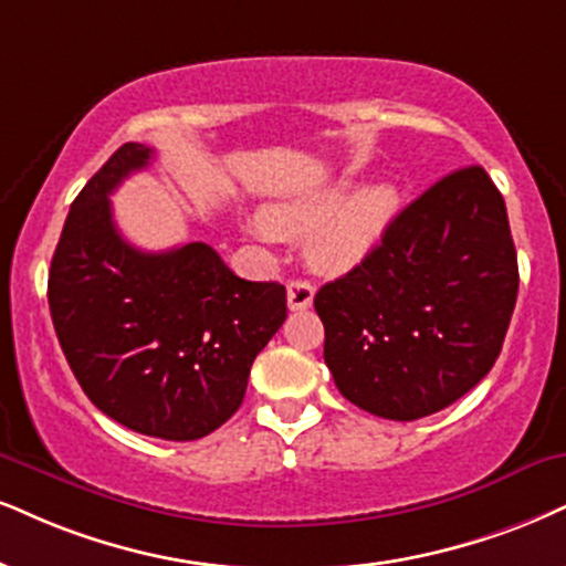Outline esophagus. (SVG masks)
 Here are the masks:
<instances>
[{
  "label": "esophagus",
  "instance_id": "1",
  "mask_svg": "<svg viewBox=\"0 0 566 566\" xmlns=\"http://www.w3.org/2000/svg\"><path fill=\"white\" fill-rule=\"evenodd\" d=\"M312 298H315V285L310 281H291L289 283V310L302 312L310 310Z\"/></svg>",
  "mask_w": 566,
  "mask_h": 566
}]
</instances>
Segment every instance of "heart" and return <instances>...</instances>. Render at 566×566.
Masks as SVG:
<instances>
[{
  "label": "heart",
  "mask_w": 566,
  "mask_h": 566,
  "mask_svg": "<svg viewBox=\"0 0 566 566\" xmlns=\"http://www.w3.org/2000/svg\"><path fill=\"white\" fill-rule=\"evenodd\" d=\"M399 207L394 184H369L352 191L338 184L296 201L268 205L260 212L262 228L281 239H306L310 260L319 270H348L378 243Z\"/></svg>",
  "instance_id": "obj_1"
}]
</instances>
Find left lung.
Here are the masks:
<instances>
[{
  "label": "left lung",
  "mask_w": 566,
  "mask_h": 566,
  "mask_svg": "<svg viewBox=\"0 0 566 566\" xmlns=\"http://www.w3.org/2000/svg\"><path fill=\"white\" fill-rule=\"evenodd\" d=\"M520 270L506 205L480 165L403 207L315 310L325 365L348 401L411 422L462 399L496 365Z\"/></svg>",
  "instance_id": "left-lung-1"
}]
</instances>
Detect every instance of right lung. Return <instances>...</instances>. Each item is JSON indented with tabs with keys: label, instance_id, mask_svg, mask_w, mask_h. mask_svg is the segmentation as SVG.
I'll use <instances>...</instances> for the list:
<instances>
[{
	"label": "right lung",
	"instance_id": "1",
	"mask_svg": "<svg viewBox=\"0 0 566 566\" xmlns=\"http://www.w3.org/2000/svg\"><path fill=\"white\" fill-rule=\"evenodd\" d=\"M151 157L123 144L75 197L49 312L96 409L142 436L197 441L241 407L256 354L285 319V289L243 281L201 241L157 254L130 247L109 193Z\"/></svg>",
	"mask_w": 566,
	"mask_h": 566
}]
</instances>
